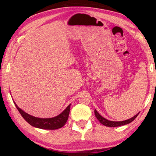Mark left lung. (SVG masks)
<instances>
[{"label": "left lung", "mask_w": 156, "mask_h": 156, "mask_svg": "<svg viewBox=\"0 0 156 156\" xmlns=\"http://www.w3.org/2000/svg\"><path fill=\"white\" fill-rule=\"evenodd\" d=\"M140 113V112H139ZM137 113L136 115H135L133 117H132L129 119H127V120L125 121H108L107 119H106L105 118L102 117V116L98 113V112L97 111V110H94V114L96 117L98 119V120L100 121V122L102 125H104L106 127H119V126L121 125H125L130 123L132 121H133L134 119L137 117V115H139Z\"/></svg>", "instance_id": "8db88e82"}]
</instances>
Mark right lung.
<instances>
[{
    "mask_svg": "<svg viewBox=\"0 0 156 156\" xmlns=\"http://www.w3.org/2000/svg\"><path fill=\"white\" fill-rule=\"evenodd\" d=\"M15 105L16 106V108L18 109L20 114L21 115L23 119L27 121L29 124H30L33 127L43 129H50V130H54V129H57L62 127L66 122H67L68 119L69 117V111H70V105H68L67 108L63 111L62 113L58 115L56 117L48 119H43L35 117L33 116L27 114V112L21 110L17 105H16L14 102Z\"/></svg>",
    "mask_w": 156,
    "mask_h": 156,
    "instance_id": "1",
    "label": "right lung"
}]
</instances>
